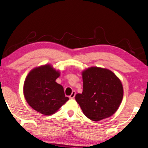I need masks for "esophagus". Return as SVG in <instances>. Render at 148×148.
Returning <instances> with one entry per match:
<instances>
[{
  "mask_svg": "<svg viewBox=\"0 0 148 148\" xmlns=\"http://www.w3.org/2000/svg\"><path fill=\"white\" fill-rule=\"evenodd\" d=\"M75 96H76V91H73L72 93V94H71L70 96V98H74V97H75Z\"/></svg>",
  "mask_w": 148,
  "mask_h": 148,
  "instance_id": "obj_1",
  "label": "esophagus"
}]
</instances>
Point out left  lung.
<instances>
[{"label": "left lung", "instance_id": "1", "mask_svg": "<svg viewBox=\"0 0 148 148\" xmlns=\"http://www.w3.org/2000/svg\"><path fill=\"white\" fill-rule=\"evenodd\" d=\"M83 90L75 99L91 120L108 118L117 111L124 96L121 80L108 69L90 67L82 72Z\"/></svg>", "mask_w": 148, "mask_h": 148}]
</instances>
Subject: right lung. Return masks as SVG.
<instances>
[{"instance_id":"1","label":"right lung","mask_w":148,"mask_h":148,"mask_svg":"<svg viewBox=\"0 0 148 148\" xmlns=\"http://www.w3.org/2000/svg\"><path fill=\"white\" fill-rule=\"evenodd\" d=\"M61 72L52 65L35 67L24 82L23 93L29 105L44 115H51L69 100L63 87L56 82Z\"/></svg>"}]
</instances>
